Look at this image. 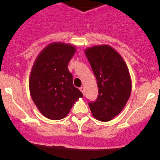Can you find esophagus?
Returning a JSON list of instances; mask_svg holds the SVG:
<instances>
[{"instance_id": "esophagus-1", "label": "esophagus", "mask_w": 160, "mask_h": 160, "mask_svg": "<svg viewBox=\"0 0 160 160\" xmlns=\"http://www.w3.org/2000/svg\"><path fill=\"white\" fill-rule=\"evenodd\" d=\"M80 91H81V92L83 93V94H84V92H85L84 88H83V87H81V88H80Z\"/></svg>"}]
</instances>
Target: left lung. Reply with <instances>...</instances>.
<instances>
[{"mask_svg": "<svg viewBox=\"0 0 160 160\" xmlns=\"http://www.w3.org/2000/svg\"><path fill=\"white\" fill-rule=\"evenodd\" d=\"M97 80L98 96L88 103L92 115L107 122L124 108L131 92L129 70L120 55L108 45L94 46L85 50Z\"/></svg>", "mask_w": 160, "mask_h": 160, "instance_id": "left-lung-1", "label": "left lung"}]
</instances>
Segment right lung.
Returning <instances> with one entry per match:
<instances>
[{
  "instance_id": "right-lung-1",
  "label": "right lung",
  "mask_w": 160,
  "mask_h": 160,
  "mask_svg": "<svg viewBox=\"0 0 160 160\" xmlns=\"http://www.w3.org/2000/svg\"><path fill=\"white\" fill-rule=\"evenodd\" d=\"M76 48L65 43L48 45L36 58L29 76L31 98L39 111L48 119L66 117L81 91L74 87L68 64Z\"/></svg>"
}]
</instances>
